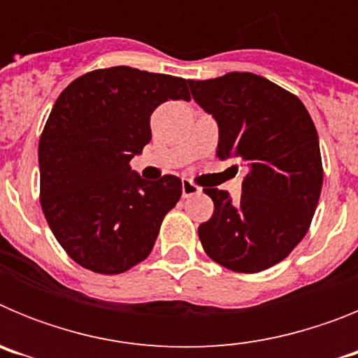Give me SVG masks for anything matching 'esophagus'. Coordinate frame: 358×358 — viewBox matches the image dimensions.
<instances>
[{
    "label": "esophagus",
    "instance_id": "obj_1",
    "mask_svg": "<svg viewBox=\"0 0 358 358\" xmlns=\"http://www.w3.org/2000/svg\"><path fill=\"white\" fill-rule=\"evenodd\" d=\"M197 194H201V188L197 185H194L192 181H188V179H182V197L188 199Z\"/></svg>",
    "mask_w": 358,
    "mask_h": 358
}]
</instances>
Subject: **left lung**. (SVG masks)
Wrapping results in <instances>:
<instances>
[{"mask_svg":"<svg viewBox=\"0 0 358 358\" xmlns=\"http://www.w3.org/2000/svg\"><path fill=\"white\" fill-rule=\"evenodd\" d=\"M188 84L218 123V159L248 169L236 202L224 189L204 188L215 210L199 226V238L222 267L260 273L292 252L317 208L322 163L315 125L296 94L255 73Z\"/></svg>","mask_w":358,"mask_h":358,"instance_id":"1","label":"left lung"}]
</instances>
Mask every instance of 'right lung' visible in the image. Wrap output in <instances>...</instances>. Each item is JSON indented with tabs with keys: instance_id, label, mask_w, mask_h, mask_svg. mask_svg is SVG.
Instances as JSON below:
<instances>
[{
	"instance_id": "right-lung-1",
	"label": "right lung",
	"mask_w": 358,
	"mask_h": 358,
	"mask_svg": "<svg viewBox=\"0 0 358 358\" xmlns=\"http://www.w3.org/2000/svg\"><path fill=\"white\" fill-rule=\"evenodd\" d=\"M181 98L185 78L129 66L85 73L57 98L39 140L41 208L84 268L120 274L150 255L182 182L145 181L129 163L150 141L154 109Z\"/></svg>"
}]
</instances>
